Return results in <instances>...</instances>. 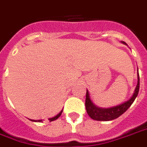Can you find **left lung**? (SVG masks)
Returning <instances> with one entry per match:
<instances>
[{
  "mask_svg": "<svg viewBox=\"0 0 147 147\" xmlns=\"http://www.w3.org/2000/svg\"><path fill=\"white\" fill-rule=\"evenodd\" d=\"M123 44H126L125 42H123ZM138 82L136 85L135 92L134 95L127 102L117 105L116 107H113L110 108H100L97 107L92 103L90 98L89 92L86 90V101H85V106H86V110L87 112V114L89 115L90 117L92 118L93 120H99V121H109V120H114L121 116L124 112H126L128 108L132 105L134 103L135 99L138 95L139 89H140V76L138 73Z\"/></svg>",
  "mask_w": 147,
  "mask_h": 147,
  "instance_id": "obj_1",
  "label": "left lung"
}]
</instances>
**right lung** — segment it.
I'll list each match as a JSON object with an SVG mask.
<instances>
[{
	"instance_id": "add662e5",
	"label": "right lung",
	"mask_w": 147,
	"mask_h": 147,
	"mask_svg": "<svg viewBox=\"0 0 147 147\" xmlns=\"http://www.w3.org/2000/svg\"><path fill=\"white\" fill-rule=\"evenodd\" d=\"M62 112H63V110H61V112L59 113H58V114L57 115V116H55V117H52V118H50V119H48L49 121L51 122V121H53V120H57V119L58 117H60V116H61V113H62ZM32 121H34V122H43V120H32Z\"/></svg>"
}]
</instances>
